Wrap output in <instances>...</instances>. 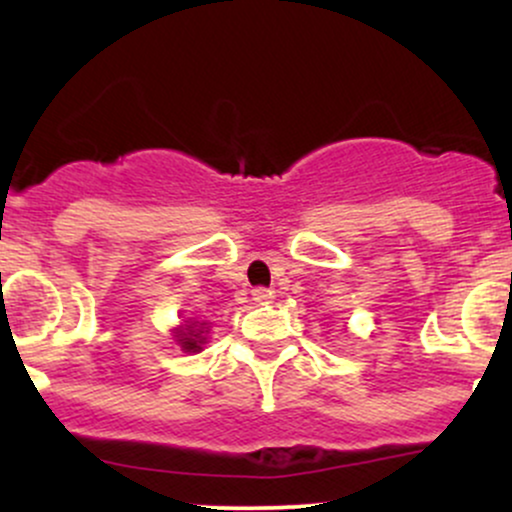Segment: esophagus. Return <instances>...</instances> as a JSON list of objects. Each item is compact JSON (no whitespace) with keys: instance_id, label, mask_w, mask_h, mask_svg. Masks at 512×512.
<instances>
[{"instance_id":"esophagus-1","label":"esophagus","mask_w":512,"mask_h":512,"mask_svg":"<svg viewBox=\"0 0 512 512\" xmlns=\"http://www.w3.org/2000/svg\"><path fill=\"white\" fill-rule=\"evenodd\" d=\"M252 298H255L257 303H272L274 301V291L264 289V286H257V289H252Z\"/></svg>"}]
</instances>
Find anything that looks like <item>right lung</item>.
I'll return each mask as SVG.
<instances>
[{"instance_id": "add662e5", "label": "right lung", "mask_w": 512, "mask_h": 512, "mask_svg": "<svg viewBox=\"0 0 512 512\" xmlns=\"http://www.w3.org/2000/svg\"><path fill=\"white\" fill-rule=\"evenodd\" d=\"M207 332H209L207 322L185 320V325H180L178 330H175V339H178L182 351L197 354V351H202V344H207V337H204Z\"/></svg>"}]
</instances>
